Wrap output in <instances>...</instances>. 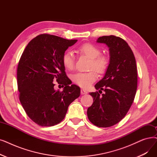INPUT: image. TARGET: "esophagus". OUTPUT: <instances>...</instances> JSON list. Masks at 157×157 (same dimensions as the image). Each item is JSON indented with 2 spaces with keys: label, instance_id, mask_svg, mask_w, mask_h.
Instances as JSON below:
<instances>
[{
  "label": "esophagus",
  "instance_id": "34e87169",
  "mask_svg": "<svg viewBox=\"0 0 157 157\" xmlns=\"http://www.w3.org/2000/svg\"><path fill=\"white\" fill-rule=\"evenodd\" d=\"M81 94H82V95H83V94H87V92H86V90H83V89H81Z\"/></svg>",
  "mask_w": 157,
  "mask_h": 157
}]
</instances>
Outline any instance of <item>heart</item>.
Listing matches in <instances>:
<instances>
[{
  "label": "heart",
  "mask_w": 157,
  "mask_h": 157,
  "mask_svg": "<svg viewBox=\"0 0 157 157\" xmlns=\"http://www.w3.org/2000/svg\"><path fill=\"white\" fill-rule=\"evenodd\" d=\"M77 51L81 54L90 59L88 67L90 70L94 69L101 74L105 73L108 69L109 61L106 56L101 55V51L97 46L92 44L86 43L80 45ZM62 61L65 69L68 70H72L74 69L75 57L72 51H66L63 54ZM97 78V73L94 70L85 73H76L72 76L74 83L80 87L85 88H89L94 81H96Z\"/></svg>",
  "instance_id": "obj_1"
}]
</instances>
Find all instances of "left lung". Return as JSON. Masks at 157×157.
Returning <instances> with one entry per match:
<instances>
[{
    "instance_id": "obj_1",
    "label": "left lung",
    "mask_w": 157,
    "mask_h": 157,
    "mask_svg": "<svg viewBox=\"0 0 157 157\" xmlns=\"http://www.w3.org/2000/svg\"><path fill=\"white\" fill-rule=\"evenodd\" d=\"M97 42L109 47L110 64L104 78L95 85L101 94L102 90L105 92L89 93L94 101L87 116L95 126L107 128L118 123L130 108L137 88V69L134 54L125 40L110 35L99 37Z\"/></svg>"
}]
</instances>
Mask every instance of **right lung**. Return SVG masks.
Returning a JSON list of instances; mask_svg holds the SVG:
<instances>
[{
    "label": "right lung",
    "mask_w": 157,
    "mask_h": 157,
    "mask_svg": "<svg viewBox=\"0 0 157 157\" xmlns=\"http://www.w3.org/2000/svg\"><path fill=\"white\" fill-rule=\"evenodd\" d=\"M77 40L42 34L26 46L17 67L19 99L29 117L42 126L56 125L65 118L69 105L80 95V88L70 85L62 56ZM53 80L65 86L54 90Z\"/></svg>",
    "instance_id": "1"
}]
</instances>
